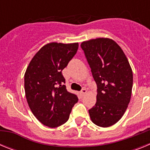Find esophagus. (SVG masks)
<instances>
[{
    "mask_svg": "<svg viewBox=\"0 0 150 150\" xmlns=\"http://www.w3.org/2000/svg\"><path fill=\"white\" fill-rule=\"evenodd\" d=\"M80 93H81V95L83 96V95H86V94L87 93V90L86 89V88H83Z\"/></svg>",
    "mask_w": 150,
    "mask_h": 150,
    "instance_id": "esophagus-1",
    "label": "esophagus"
}]
</instances>
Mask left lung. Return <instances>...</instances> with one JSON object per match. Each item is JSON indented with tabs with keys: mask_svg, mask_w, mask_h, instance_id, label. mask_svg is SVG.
<instances>
[{
	"mask_svg": "<svg viewBox=\"0 0 150 150\" xmlns=\"http://www.w3.org/2000/svg\"><path fill=\"white\" fill-rule=\"evenodd\" d=\"M84 51L97 87V101L88 110L91 122L107 128L122 117L129 104L133 73L126 55L110 38L83 41Z\"/></svg>",
	"mask_w": 150,
	"mask_h": 150,
	"instance_id": "obj_1",
	"label": "left lung"
}]
</instances>
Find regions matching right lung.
<instances>
[{"label": "right lung", "mask_w": 150, "mask_h": 150, "mask_svg": "<svg viewBox=\"0 0 150 150\" xmlns=\"http://www.w3.org/2000/svg\"><path fill=\"white\" fill-rule=\"evenodd\" d=\"M78 47V43H47L34 55L25 73L28 104L38 121L50 128L64 124L78 101L77 96L63 85L65 79L62 74Z\"/></svg>", "instance_id": "obj_1"}]
</instances>
